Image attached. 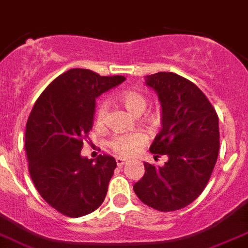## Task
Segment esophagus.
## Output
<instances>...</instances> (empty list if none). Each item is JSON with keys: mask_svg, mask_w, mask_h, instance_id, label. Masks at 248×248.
I'll return each instance as SVG.
<instances>
[{"mask_svg": "<svg viewBox=\"0 0 248 248\" xmlns=\"http://www.w3.org/2000/svg\"><path fill=\"white\" fill-rule=\"evenodd\" d=\"M124 164H125V159H124V158H120V157L117 158V166L118 167H120V168H122Z\"/></svg>", "mask_w": 248, "mask_h": 248, "instance_id": "esophagus-1", "label": "esophagus"}]
</instances>
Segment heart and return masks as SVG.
<instances>
[{
  "label": "heart",
  "instance_id": "obj_1",
  "mask_svg": "<svg viewBox=\"0 0 248 248\" xmlns=\"http://www.w3.org/2000/svg\"><path fill=\"white\" fill-rule=\"evenodd\" d=\"M119 100L125 106L126 109L135 115H140L147 107V96L139 90H125L120 93ZM108 110H109V103L107 100H102L97 107V118L98 123H105L107 118ZM161 118L159 110H150L145 114V122L150 125H155ZM146 143V136L140 131H134L129 134H120V135H114L108 142V146L114 151L117 155H123V157H130L135 153L139 152L141 147Z\"/></svg>",
  "mask_w": 248,
  "mask_h": 248
}]
</instances>
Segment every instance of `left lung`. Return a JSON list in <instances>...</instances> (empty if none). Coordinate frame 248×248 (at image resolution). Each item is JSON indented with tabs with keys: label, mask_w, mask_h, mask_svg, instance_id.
Here are the masks:
<instances>
[{
	"label": "left lung",
	"mask_w": 248,
	"mask_h": 248,
	"mask_svg": "<svg viewBox=\"0 0 248 248\" xmlns=\"http://www.w3.org/2000/svg\"><path fill=\"white\" fill-rule=\"evenodd\" d=\"M146 78L162 105V130L150 151L169 159L158 168L143 163L145 174L134 191L151 208L178 211L201 195L213 173L219 152L218 114L190 80L168 72Z\"/></svg>",
	"instance_id": "8db88e82"
}]
</instances>
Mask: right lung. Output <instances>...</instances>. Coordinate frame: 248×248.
I'll return each instance as SVG.
<instances>
[{
  "label": "right lung",
  "mask_w": 248,
  "mask_h": 248,
  "mask_svg": "<svg viewBox=\"0 0 248 248\" xmlns=\"http://www.w3.org/2000/svg\"><path fill=\"white\" fill-rule=\"evenodd\" d=\"M125 78L74 68L56 78L32 107L25 130L29 173L42 199L57 212L79 218L105 201L117 162L80 155L93 129L96 97Z\"/></svg>",
  "instance_id": "add662e5"
}]
</instances>
